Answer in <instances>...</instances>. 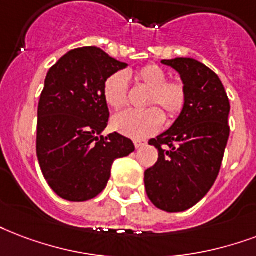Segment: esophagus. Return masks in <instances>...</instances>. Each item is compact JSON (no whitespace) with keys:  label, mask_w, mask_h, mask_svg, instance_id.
Segmentation results:
<instances>
[{"label":"esophagus","mask_w":256,"mask_h":256,"mask_svg":"<svg viewBox=\"0 0 256 256\" xmlns=\"http://www.w3.org/2000/svg\"><path fill=\"white\" fill-rule=\"evenodd\" d=\"M146 145V141H142V140H136L134 141V146H136V149H140L141 146H145Z\"/></svg>","instance_id":"1"}]
</instances>
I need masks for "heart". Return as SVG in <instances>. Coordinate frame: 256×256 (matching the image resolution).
<instances>
[{
  "label": "heart",
  "instance_id": "b5f03b06",
  "mask_svg": "<svg viewBox=\"0 0 256 256\" xmlns=\"http://www.w3.org/2000/svg\"><path fill=\"white\" fill-rule=\"evenodd\" d=\"M134 80L150 92L146 106H160L169 120H176L186 104V87L181 80H168V72L157 64H148L134 74ZM103 100L111 110H122L128 104V78L122 72H115L104 80ZM164 124V115L157 107L146 110H128L115 115L112 128L120 134L142 140L158 132Z\"/></svg>",
  "mask_w": 256,
  "mask_h": 256
}]
</instances>
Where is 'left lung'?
I'll use <instances>...</instances> for the list:
<instances>
[{"instance_id": "1", "label": "left lung", "mask_w": 256, "mask_h": 256, "mask_svg": "<svg viewBox=\"0 0 256 256\" xmlns=\"http://www.w3.org/2000/svg\"><path fill=\"white\" fill-rule=\"evenodd\" d=\"M186 87V104L170 128L152 138L158 161L145 170V188L154 206L182 212L196 206L218 178L230 136V100L219 76L189 58L162 60Z\"/></svg>"}]
</instances>
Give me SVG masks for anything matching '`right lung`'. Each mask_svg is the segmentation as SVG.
I'll return each instance as SVG.
<instances>
[{
	"instance_id": "add662e5",
	"label": "right lung",
	"mask_w": 256,
	"mask_h": 256,
	"mask_svg": "<svg viewBox=\"0 0 256 256\" xmlns=\"http://www.w3.org/2000/svg\"><path fill=\"white\" fill-rule=\"evenodd\" d=\"M128 64L96 46L70 50L46 74L37 108L36 153L44 178L58 196L87 202L106 188L114 160L134 152L132 140L102 132L107 78Z\"/></svg>"
}]
</instances>
